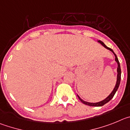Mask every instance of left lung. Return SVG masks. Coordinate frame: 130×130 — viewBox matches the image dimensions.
Segmentation results:
<instances>
[{
    "mask_svg": "<svg viewBox=\"0 0 130 130\" xmlns=\"http://www.w3.org/2000/svg\"><path fill=\"white\" fill-rule=\"evenodd\" d=\"M98 42H99V43H100L103 46H104L106 48L108 49V50H109L111 52H113V54L115 55V61H116V62L117 63L118 67H117V78L116 85H115V88L113 89V90L112 91L111 93H110V94H109V95L107 97H106L104 100H102V101L99 102H96V103L88 102H86V101H84V100H83L81 98H80V97H79L78 94H77V96H78V97L79 98V100H80V101H81L83 104H85V105H87V106H96V107H99V106H104V104H106V103L108 102L109 101H110V100L113 99V97L114 96L115 94V93H116L117 91L118 88H119V85H120V78H121V69H120V63H119V59H118V58H117V55L115 54V52H113V51L112 50L111 48L107 47V46H106V45H105L104 43H103L102 41L99 40L98 41Z\"/></svg>",
    "mask_w": 130,
    "mask_h": 130,
    "instance_id": "8db88e82",
    "label": "left lung"
}]
</instances>
